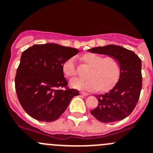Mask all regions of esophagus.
I'll return each instance as SVG.
<instances>
[{
  "instance_id": "1",
  "label": "esophagus",
  "mask_w": 153,
  "mask_h": 153,
  "mask_svg": "<svg viewBox=\"0 0 153 153\" xmlns=\"http://www.w3.org/2000/svg\"><path fill=\"white\" fill-rule=\"evenodd\" d=\"M80 94H82V95H84V96H88V94L87 92H85V91H81Z\"/></svg>"
}]
</instances>
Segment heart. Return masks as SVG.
Returning a JSON list of instances; mask_svg holds the SVG:
<instances>
[{
  "mask_svg": "<svg viewBox=\"0 0 153 153\" xmlns=\"http://www.w3.org/2000/svg\"><path fill=\"white\" fill-rule=\"evenodd\" d=\"M82 60L91 67L87 74L88 79H75L71 81L73 88L82 91H94L99 89L105 91L110 89L119 80L121 67L114 56H104L97 53H87ZM63 73L67 77L72 79L77 74L76 59L71 57L63 65Z\"/></svg>",
  "mask_w": 153,
  "mask_h": 153,
  "instance_id": "1",
  "label": "heart"
}]
</instances>
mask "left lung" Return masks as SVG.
I'll return each instance as SVG.
<instances>
[{"label": "left lung", "mask_w": 153, "mask_h": 153, "mask_svg": "<svg viewBox=\"0 0 153 153\" xmlns=\"http://www.w3.org/2000/svg\"><path fill=\"white\" fill-rule=\"evenodd\" d=\"M93 53L114 56L121 67L117 83L108 92L97 95L98 105L91 113L101 123L124 119L131 113L139 100L142 88L141 60L132 51L116 45L88 49Z\"/></svg>", "instance_id": "1"}]
</instances>
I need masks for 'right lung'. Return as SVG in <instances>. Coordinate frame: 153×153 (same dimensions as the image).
Segmentation results:
<instances>
[{"label": "right lung", "mask_w": 153, "mask_h": 153, "mask_svg": "<svg viewBox=\"0 0 153 153\" xmlns=\"http://www.w3.org/2000/svg\"><path fill=\"white\" fill-rule=\"evenodd\" d=\"M77 49L56 43L35 44L22 52L15 77L19 101L32 118L53 122L65 111L79 91L68 87L64 76L65 61Z\"/></svg>", "instance_id": "obj_1"}]
</instances>
